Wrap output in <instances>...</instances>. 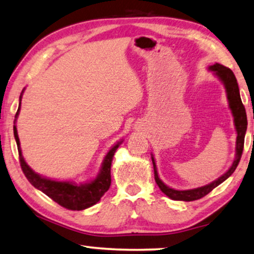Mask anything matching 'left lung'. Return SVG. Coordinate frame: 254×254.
<instances>
[{
    "mask_svg": "<svg viewBox=\"0 0 254 254\" xmlns=\"http://www.w3.org/2000/svg\"><path fill=\"white\" fill-rule=\"evenodd\" d=\"M209 69L211 72H214L216 76L222 81L224 84L226 96H228L229 101V107L231 109L232 116H233V123H235L236 131H237V140H236V158L233 160L231 167L225 172L222 177L216 179L215 181H212L211 184H208L202 187L194 188V189H187V190H178V189L171 188L166 186L160 180V178L158 177V171L157 166H155V160L153 154H152V164H153V170H154V179L157 185L160 188V190L164 192L165 195L175 201H195L198 198L203 197L207 194H209L212 189L217 187L218 185H221L223 181H225L236 168H237L239 160L242 158L243 148H244V138L246 133V129H248V118H246V111L245 108L243 106L241 94H239V88L237 83V79H236L235 74L228 67L221 65V64H215L209 67Z\"/></svg>",
    "mask_w": 254,
    "mask_h": 254,
    "instance_id": "1",
    "label": "left lung"
}]
</instances>
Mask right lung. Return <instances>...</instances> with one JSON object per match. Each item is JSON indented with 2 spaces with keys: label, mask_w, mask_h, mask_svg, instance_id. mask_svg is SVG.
Here are the masks:
<instances>
[{
  "label": "right lung",
  "mask_w": 254,
  "mask_h": 254,
  "mask_svg": "<svg viewBox=\"0 0 254 254\" xmlns=\"http://www.w3.org/2000/svg\"><path fill=\"white\" fill-rule=\"evenodd\" d=\"M23 92L19 96V106L18 110L16 113V118L19 114V108H21ZM16 123V120H15ZM13 136H15L17 148H18L19 161H21V167L24 175L28 179L30 184L33 187L39 189L44 194L52 198L54 202L62 205V207L69 209V210H83L92 205L96 204L101 200V197L104 195L111 184V162H113L114 154L118 146L122 144V141H118L116 145H114L108 152L106 157L103 159L102 166H101L100 173L94 180L87 182V184H74L70 181H56L51 179L44 178L42 175L37 174L33 172L28 164H26L24 158H23L21 144H19L18 133H17L16 125H13Z\"/></svg>",
  "instance_id": "obj_1"
}]
</instances>
